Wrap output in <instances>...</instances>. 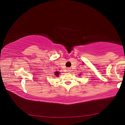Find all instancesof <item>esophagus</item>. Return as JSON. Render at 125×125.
<instances>
[{"label":"esophagus","mask_w":125,"mask_h":125,"mask_svg":"<svg viewBox=\"0 0 125 125\" xmlns=\"http://www.w3.org/2000/svg\"><path fill=\"white\" fill-rule=\"evenodd\" d=\"M67 72H71V70H70V69H69V68H68V69H67Z\"/></svg>","instance_id":"obj_1"}]
</instances>
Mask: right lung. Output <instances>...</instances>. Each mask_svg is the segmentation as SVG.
<instances>
[{
  "mask_svg": "<svg viewBox=\"0 0 125 125\" xmlns=\"http://www.w3.org/2000/svg\"><path fill=\"white\" fill-rule=\"evenodd\" d=\"M60 73L59 72L57 71V72H56L54 73V75H56V76H57V77H58V76L59 75V74H60Z\"/></svg>",
  "mask_w": 125,
  "mask_h": 125,
  "instance_id": "1",
  "label": "right lung"
}]
</instances>
